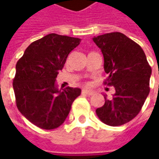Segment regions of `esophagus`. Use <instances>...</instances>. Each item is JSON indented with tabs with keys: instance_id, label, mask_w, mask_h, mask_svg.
Instances as JSON below:
<instances>
[{
	"instance_id": "1",
	"label": "esophagus",
	"mask_w": 159,
	"mask_h": 159,
	"mask_svg": "<svg viewBox=\"0 0 159 159\" xmlns=\"http://www.w3.org/2000/svg\"><path fill=\"white\" fill-rule=\"evenodd\" d=\"M82 95H94V93L92 92V91H89V90H82Z\"/></svg>"
}]
</instances>
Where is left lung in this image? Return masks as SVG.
Returning a JSON list of instances; mask_svg holds the SVG:
<instances>
[{
    "label": "left lung",
    "mask_w": 159,
    "mask_h": 159,
    "mask_svg": "<svg viewBox=\"0 0 159 159\" xmlns=\"http://www.w3.org/2000/svg\"><path fill=\"white\" fill-rule=\"evenodd\" d=\"M93 40L101 49L108 86L115 88L112 99H107L95 112L108 125H124L140 112L150 93L151 67L136 42L121 33H110Z\"/></svg>",
    "instance_id": "obj_1"
}]
</instances>
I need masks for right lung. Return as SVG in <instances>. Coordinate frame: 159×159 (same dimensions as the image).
<instances>
[{
    "mask_svg": "<svg viewBox=\"0 0 159 159\" xmlns=\"http://www.w3.org/2000/svg\"><path fill=\"white\" fill-rule=\"evenodd\" d=\"M80 39L49 34L31 43L16 65L13 89L22 115L36 126L51 130L62 125L81 89H58V70Z\"/></svg>",
    "mask_w": 159,
    "mask_h": 159,
    "instance_id": "right-lung-1",
    "label": "right lung"
}]
</instances>
